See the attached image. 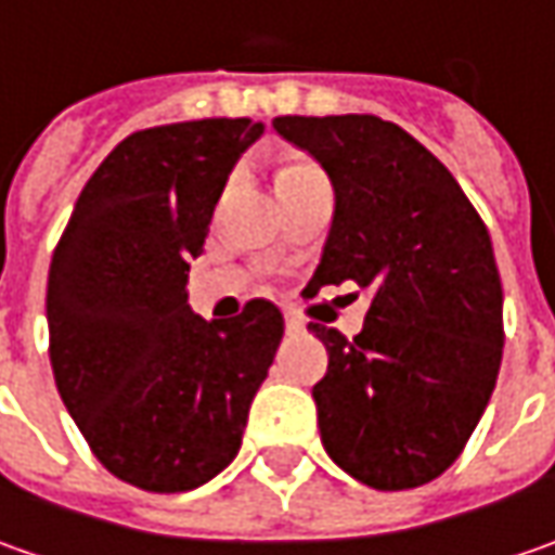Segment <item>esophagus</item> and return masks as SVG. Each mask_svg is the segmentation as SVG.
Segmentation results:
<instances>
[{
  "label": "esophagus",
  "mask_w": 555,
  "mask_h": 555,
  "mask_svg": "<svg viewBox=\"0 0 555 555\" xmlns=\"http://www.w3.org/2000/svg\"><path fill=\"white\" fill-rule=\"evenodd\" d=\"M285 328H288L292 335H298V332H304V320L298 317V313H292V310H288V313H285Z\"/></svg>",
  "instance_id": "34e87169"
}]
</instances>
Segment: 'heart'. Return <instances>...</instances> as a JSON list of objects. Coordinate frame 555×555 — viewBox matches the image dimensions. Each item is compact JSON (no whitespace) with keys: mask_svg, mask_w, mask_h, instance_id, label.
I'll return each instance as SVG.
<instances>
[{"mask_svg":"<svg viewBox=\"0 0 555 555\" xmlns=\"http://www.w3.org/2000/svg\"><path fill=\"white\" fill-rule=\"evenodd\" d=\"M310 177H323V173H320V167H313V164H288V167L282 170V177H279V185H285V182L310 180Z\"/></svg>","mask_w":555,"mask_h":555,"instance_id":"heart-1","label":"heart"}]
</instances>
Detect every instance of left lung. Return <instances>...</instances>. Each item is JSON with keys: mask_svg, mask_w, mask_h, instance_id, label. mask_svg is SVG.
Masks as SVG:
<instances>
[{"mask_svg": "<svg viewBox=\"0 0 555 555\" xmlns=\"http://www.w3.org/2000/svg\"><path fill=\"white\" fill-rule=\"evenodd\" d=\"M273 130L335 185L307 285L370 288L363 332L310 323L328 370L313 385L325 453L375 491H410L456 463L503 360V285L485 220L444 164L373 114L276 117Z\"/></svg>", "mask_w": 555, "mask_h": 555, "instance_id": "1", "label": "left lung"}]
</instances>
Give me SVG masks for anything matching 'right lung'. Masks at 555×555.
Returning a JSON list of instances; mask_svg holds the SVG:
<instances>
[{
    "instance_id": "obj_1",
    "label": "right lung",
    "mask_w": 555,
    "mask_h": 555,
    "mask_svg": "<svg viewBox=\"0 0 555 555\" xmlns=\"http://www.w3.org/2000/svg\"><path fill=\"white\" fill-rule=\"evenodd\" d=\"M263 133L207 117L127 135L83 185L46 292L59 395L105 469L180 494L235 460L285 320L254 298L235 320L192 313L189 260L238 155Z\"/></svg>"
}]
</instances>
